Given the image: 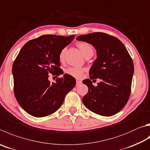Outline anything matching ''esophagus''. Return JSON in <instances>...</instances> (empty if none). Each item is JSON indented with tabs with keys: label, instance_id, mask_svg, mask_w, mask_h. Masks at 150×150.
I'll return each mask as SVG.
<instances>
[{
	"label": "esophagus",
	"instance_id": "obj_1",
	"mask_svg": "<svg viewBox=\"0 0 150 150\" xmlns=\"http://www.w3.org/2000/svg\"><path fill=\"white\" fill-rule=\"evenodd\" d=\"M82 82L80 80H77V82H76V86H79L80 84H81Z\"/></svg>",
	"mask_w": 150,
	"mask_h": 150
}]
</instances>
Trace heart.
<instances>
[{
	"label": "heart",
	"instance_id": "obj_1",
	"mask_svg": "<svg viewBox=\"0 0 150 150\" xmlns=\"http://www.w3.org/2000/svg\"><path fill=\"white\" fill-rule=\"evenodd\" d=\"M77 47L84 57L92 56L94 54V47L92 45L87 42H79ZM66 52V48H64L60 51L59 54V59L61 62H63L65 58V54ZM67 74L76 78H80L83 74V69L82 68L77 67H70L66 70Z\"/></svg>",
	"mask_w": 150,
	"mask_h": 150
}]
</instances>
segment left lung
Wrapping results in <instances>:
<instances>
[{"instance_id": "1", "label": "left lung", "mask_w": 150, "mask_h": 150, "mask_svg": "<svg viewBox=\"0 0 150 150\" xmlns=\"http://www.w3.org/2000/svg\"><path fill=\"white\" fill-rule=\"evenodd\" d=\"M77 40L91 44L97 58L89 70L90 79L83 81L88 91L83 98L85 107L102 116L119 112L129 100L134 73V64L126 47L117 38L96 32L80 35ZM101 81L96 87L91 80Z\"/></svg>"}]
</instances>
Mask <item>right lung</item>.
Here are the masks:
<instances>
[{
    "mask_svg": "<svg viewBox=\"0 0 150 150\" xmlns=\"http://www.w3.org/2000/svg\"><path fill=\"white\" fill-rule=\"evenodd\" d=\"M74 38L42 35L27 42L16 57L12 66L13 91L19 104L31 115L42 117L54 113L75 86V79L68 74L55 83L48 80V73L61 75L59 54Z\"/></svg>",
    "mask_w": 150,
    "mask_h": 150,
    "instance_id": "add662e5",
    "label": "right lung"
}]
</instances>
